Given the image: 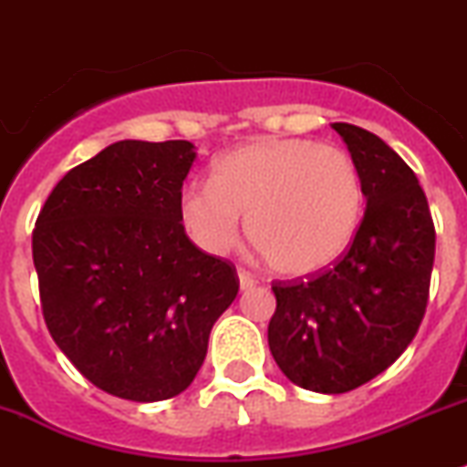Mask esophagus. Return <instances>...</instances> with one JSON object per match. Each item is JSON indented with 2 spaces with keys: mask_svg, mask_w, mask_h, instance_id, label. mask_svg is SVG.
<instances>
[{
  "mask_svg": "<svg viewBox=\"0 0 467 467\" xmlns=\"http://www.w3.org/2000/svg\"><path fill=\"white\" fill-rule=\"evenodd\" d=\"M237 276H239V285H242V291H249V288H254V285L258 284V279H255L251 272L242 270V267L237 270Z\"/></svg>",
  "mask_w": 467,
  "mask_h": 467,
  "instance_id": "esophagus-1",
  "label": "esophagus"
}]
</instances>
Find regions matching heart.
Instances as JSON below:
<instances>
[{
  "label": "heart",
  "mask_w": 467,
  "mask_h": 467,
  "mask_svg": "<svg viewBox=\"0 0 467 467\" xmlns=\"http://www.w3.org/2000/svg\"><path fill=\"white\" fill-rule=\"evenodd\" d=\"M365 188L354 158L302 137H265L221 155L212 182L179 192V218L192 242L223 255L242 234L285 276L326 270L351 246L363 221Z\"/></svg>",
  "instance_id": "obj_1"
}]
</instances>
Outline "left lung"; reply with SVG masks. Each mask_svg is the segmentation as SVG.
Masks as SVG:
<instances>
[{
	"label": "left lung",
	"mask_w": 467,
	"mask_h": 467,
	"mask_svg": "<svg viewBox=\"0 0 467 467\" xmlns=\"http://www.w3.org/2000/svg\"><path fill=\"white\" fill-rule=\"evenodd\" d=\"M360 171L365 216L347 254L306 279L275 281L267 342L293 384L347 393L396 363L426 314L435 225L417 174L377 134L333 123Z\"/></svg>",
	"instance_id": "left-lung-1"
}]
</instances>
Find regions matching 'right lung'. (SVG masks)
Instances as JSON below:
<instances>
[{
    "label": "right lung",
    "mask_w": 467,
    "mask_h": 467,
    "mask_svg": "<svg viewBox=\"0 0 467 467\" xmlns=\"http://www.w3.org/2000/svg\"><path fill=\"white\" fill-rule=\"evenodd\" d=\"M191 141L125 140L62 176L32 233L50 337L88 381L155 402L191 386L239 276L179 218Z\"/></svg>",
    "instance_id": "right-lung-1"
}]
</instances>
